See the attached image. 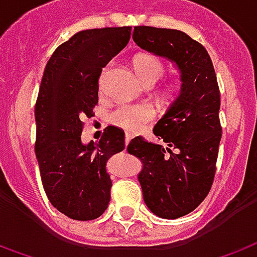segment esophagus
I'll use <instances>...</instances> for the list:
<instances>
[{
    "instance_id": "obj_1",
    "label": "esophagus",
    "mask_w": 257,
    "mask_h": 257,
    "mask_svg": "<svg viewBox=\"0 0 257 257\" xmlns=\"http://www.w3.org/2000/svg\"><path fill=\"white\" fill-rule=\"evenodd\" d=\"M131 139H132V135H129V134L125 135V145H128L129 142H131Z\"/></svg>"
}]
</instances>
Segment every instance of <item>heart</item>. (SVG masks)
<instances>
[{"instance_id": "heart-1", "label": "heart", "mask_w": 257, "mask_h": 257, "mask_svg": "<svg viewBox=\"0 0 257 257\" xmlns=\"http://www.w3.org/2000/svg\"><path fill=\"white\" fill-rule=\"evenodd\" d=\"M134 66L138 76L145 85L147 83L154 85L164 75V71H166L163 62L152 54H139L134 60ZM105 71H107V68L104 69L103 76ZM177 91H178V86H170L166 90V97L168 100L175 97ZM153 108L146 104H132V105L125 104V105L116 107L115 110L111 112L108 121L111 125H114L116 128H121L128 132H138L147 122H150L153 119Z\"/></svg>"}]
</instances>
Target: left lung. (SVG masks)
<instances>
[{
  "label": "left lung",
  "mask_w": 257,
  "mask_h": 257,
  "mask_svg": "<svg viewBox=\"0 0 257 257\" xmlns=\"http://www.w3.org/2000/svg\"><path fill=\"white\" fill-rule=\"evenodd\" d=\"M134 41L149 53L174 62L181 89L153 132L166 143L136 136L128 153L138 157L143 200L161 218L174 220L196 209L210 192L221 141L220 90L206 48L174 29L136 26Z\"/></svg>",
  "instance_id": "8db88e82"
}]
</instances>
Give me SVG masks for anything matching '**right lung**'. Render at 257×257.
<instances>
[{"label":"right lung","instance_id":"obj_1","mask_svg":"<svg viewBox=\"0 0 257 257\" xmlns=\"http://www.w3.org/2000/svg\"><path fill=\"white\" fill-rule=\"evenodd\" d=\"M131 26L82 30L48 60L35 107L36 157L48 200L66 217L94 220L110 203L107 163L125 149V134L104 129L101 139L82 142V119L93 116L103 68L126 47Z\"/></svg>","mask_w":257,"mask_h":257}]
</instances>
